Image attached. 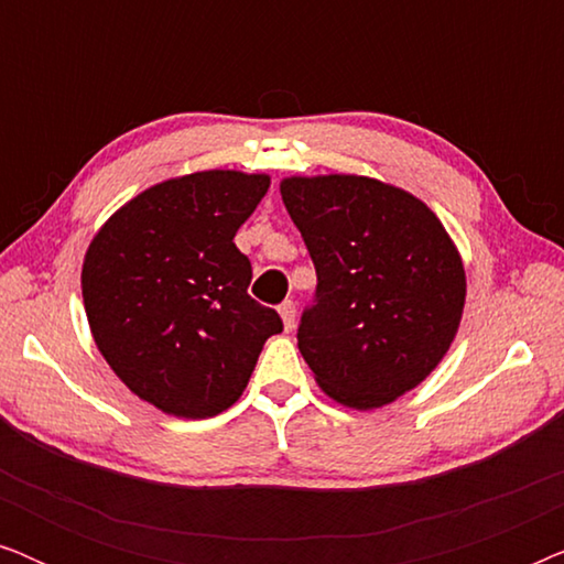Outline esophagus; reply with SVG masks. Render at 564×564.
Segmentation results:
<instances>
[{
  "label": "esophagus",
  "mask_w": 564,
  "mask_h": 564,
  "mask_svg": "<svg viewBox=\"0 0 564 564\" xmlns=\"http://www.w3.org/2000/svg\"><path fill=\"white\" fill-rule=\"evenodd\" d=\"M280 315H282V323H284V330H292L295 328V318H297V307L292 300H284L280 305Z\"/></svg>",
  "instance_id": "1"
}]
</instances>
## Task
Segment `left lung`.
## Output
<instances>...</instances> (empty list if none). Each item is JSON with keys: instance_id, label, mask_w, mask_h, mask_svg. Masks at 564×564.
<instances>
[{"instance_id": "obj_1", "label": "left lung", "mask_w": 564, "mask_h": 564, "mask_svg": "<svg viewBox=\"0 0 564 564\" xmlns=\"http://www.w3.org/2000/svg\"><path fill=\"white\" fill-rule=\"evenodd\" d=\"M280 192L318 274L300 354L338 403H392L459 328L467 282L449 234L419 197L369 176H290Z\"/></svg>"}]
</instances>
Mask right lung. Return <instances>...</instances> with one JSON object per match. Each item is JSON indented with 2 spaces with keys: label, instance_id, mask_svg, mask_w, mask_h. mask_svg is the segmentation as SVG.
Masks as SVG:
<instances>
[{
  "label": "right lung",
  "instance_id": "1",
  "mask_svg": "<svg viewBox=\"0 0 564 564\" xmlns=\"http://www.w3.org/2000/svg\"><path fill=\"white\" fill-rule=\"evenodd\" d=\"M267 174L197 172L141 192L99 228L82 269L91 336L145 403L210 419L241 398L282 318L249 295L234 236Z\"/></svg>",
  "mask_w": 564,
  "mask_h": 564
}]
</instances>
